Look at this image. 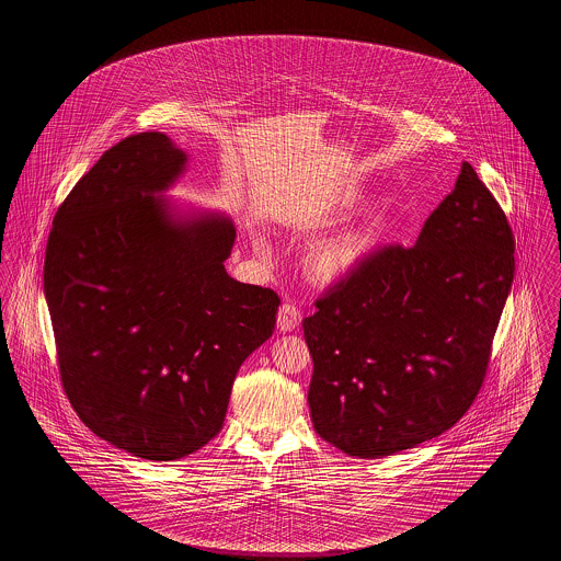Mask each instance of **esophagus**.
Instances as JSON below:
<instances>
[{"mask_svg": "<svg viewBox=\"0 0 561 561\" xmlns=\"http://www.w3.org/2000/svg\"><path fill=\"white\" fill-rule=\"evenodd\" d=\"M300 323V309L294 302H284L277 311V328L282 332H293Z\"/></svg>", "mask_w": 561, "mask_h": 561, "instance_id": "1", "label": "esophagus"}]
</instances>
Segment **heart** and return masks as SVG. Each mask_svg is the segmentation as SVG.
Segmentation results:
<instances>
[{"label":"heart","instance_id":"obj_1","mask_svg":"<svg viewBox=\"0 0 561 561\" xmlns=\"http://www.w3.org/2000/svg\"><path fill=\"white\" fill-rule=\"evenodd\" d=\"M385 229H387V218L376 216L368 225L355 231L321 241L309 256L311 275L323 284H332L347 277L368 259V254L382 238Z\"/></svg>","mask_w":561,"mask_h":561}]
</instances>
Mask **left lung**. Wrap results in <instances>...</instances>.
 Returning <instances> with one entry per match:
<instances>
[{
  "label": "left lung",
  "instance_id": "8db88e82",
  "mask_svg": "<svg viewBox=\"0 0 561 561\" xmlns=\"http://www.w3.org/2000/svg\"><path fill=\"white\" fill-rule=\"evenodd\" d=\"M507 216L462 163L412 248H376L302 320L311 421L357 458L414 448L478 398L515 273Z\"/></svg>",
  "mask_w": 561,
  "mask_h": 561
}]
</instances>
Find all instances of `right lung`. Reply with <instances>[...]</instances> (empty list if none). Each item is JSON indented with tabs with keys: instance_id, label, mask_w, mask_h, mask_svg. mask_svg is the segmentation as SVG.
<instances>
[{
	"instance_id": "1",
	"label": "right lung",
	"mask_w": 561,
	"mask_h": 561,
	"mask_svg": "<svg viewBox=\"0 0 561 561\" xmlns=\"http://www.w3.org/2000/svg\"><path fill=\"white\" fill-rule=\"evenodd\" d=\"M187 156L161 133L107 149L60 204L44 261L58 370L81 423L147 460H179L222 428L243 359L279 296L225 271L236 227L176 218L160 193Z\"/></svg>"
}]
</instances>
